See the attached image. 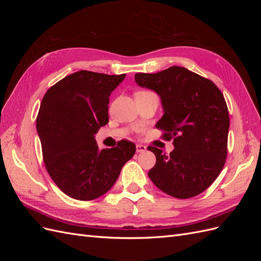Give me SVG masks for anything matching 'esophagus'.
Listing matches in <instances>:
<instances>
[{
    "label": "esophagus",
    "mask_w": 261,
    "mask_h": 261,
    "mask_svg": "<svg viewBox=\"0 0 261 261\" xmlns=\"http://www.w3.org/2000/svg\"><path fill=\"white\" fill-rule=\"evenodd\" d=\"M146 150H147V147H146V146H144V145H140V144L136 145V151H137V153L145 152Z\"/></svg>",
    "instance_id": "obj_1"
}]
</instances>
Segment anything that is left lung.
Wrapping results in <instances>:
<instances>
[{"label": "left lung", "instance_id": "left-lung-1", "mask_svg": "<svg viewBox=\"0 0 261 261\" xmlns=\"http://www.w3.org/2000/svg\"><path fill=\"white\" fill-rule=\"evenodd\" d=\"M135 82L160 96L164 113L155 127L174 145L170 154L148 147L156 158L150 179L175 198L201 194L219 176L227 154L230 118L222 92L210 80L180 66L135 74Z\"/></svg>", "mask_w": 261, "mask_h": 261}]
</instances>
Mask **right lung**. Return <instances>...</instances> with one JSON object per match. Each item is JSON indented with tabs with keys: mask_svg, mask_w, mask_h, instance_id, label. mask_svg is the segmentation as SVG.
I'll use <instances>...</instances> for the list:
<instances>
[{
	"mask_svg": "<svg viewBox=\"0 0 261 261\" xmlns=\"http://www.w3.org/2000/svg\"><path fill=\"white\" fill-rule=\"evenodd\" d=\"M125 76L80 70L53 85L41 101L37 132L45 169L74 199L93 200L106 194L135 154L132 141L100 150L94 139L109 123V97Z\"/></svg>",
	"mask_w": 261,
	"mask_h": 261,
	"instance_id": "1",
	"label": "right lung"
}]
</instances>
